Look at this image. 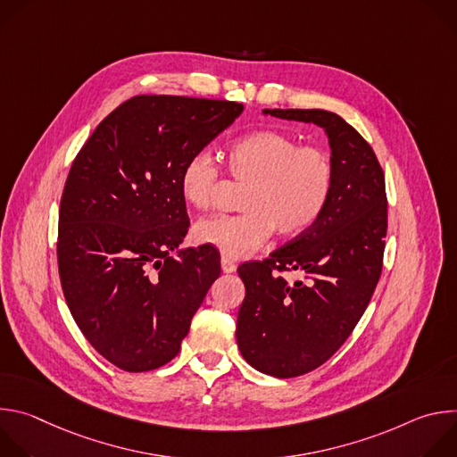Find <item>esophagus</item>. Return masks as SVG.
Masks as SVG:
<instances>
[{"label":"esophagus","instance_id":"1","mask_svg":"<svg viewBox=\"0 0 457 457\" xmlns=\"http://www.w3.org/2000/svg\"><path fill=\"white\" fill-rule=\"evenodd\" d=\"M220 266H222V271H224V273H233V271L237 270V264L233 262V260H231L229 256H222Z\"/></svg>","mask_w":457,"mask_h":457}]
</instances>
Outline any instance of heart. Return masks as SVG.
Masks as SVG:
<instances>
[{
  "label": "heart",
  "instance_id": "obj_1",
  "mask_svg": "<svg viewBox=\"0 0 457 457\" xmlns=\"http://www.w3.org/2000/svg\"><path fill=\"white\" fill-rule=\"evenodd\" d=\"M231 177L245 182L237 215H213L195 226V238L238 258L275 233L296 237L312 228L328 208L337 180L331 155L300 143L280 129H256L235 139L226 150ZM220 168L204 152L193 154L182 166L179 186L187 204L213 206Z\"/></svg>",
  "mask_w": 457,
  "mask_h": 457
}]
</instances>
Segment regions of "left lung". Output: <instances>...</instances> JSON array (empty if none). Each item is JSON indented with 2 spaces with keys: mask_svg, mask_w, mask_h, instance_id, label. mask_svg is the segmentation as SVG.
I'll list each match as a JSON object with an SVG mask.
<instances>
[{
  "mask_svg": "<svg viewBox=\"0 0 457 457\" xmlns=\"http://www.w3.org/2000/svg\"><path fill=\"white\" fill-rule=\"evenodd\" d=\"M328 132L337 168L331 201L318 222L262 262L238 268L245 296L237 344L256 370L295 378L328 361L365 312L383 268L386 193L370 145L328 110H264ZM303 281L291 285L284 272Z\"/></svg>",
  "mask_w": 457,
  "mask_h": 457,
  "instance_id": "8db88e82",
  "label": "left lung"
}]
</instances>
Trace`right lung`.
I'll list each match as a JSON object with an SVG mask.
<instances>
[{
    "label": "right lung",
    "instance_id": "1",
    "mask_svg": "<svg viewBox=\"0 0 457 457\" xmlns=\"http://www.w3.org/2000/svg\"><path fill=\"white\" fill-rule=\"evenodd\" d=\"M242 110L224 99L129 97L72 162L57 226L62 295L90 345L126 372L179 354L220 275L210 245L170 254L189 228L179 177Z\"/></svg>",
    "mask_w": 457,
    "mask_h": 457
}]
</instances>
